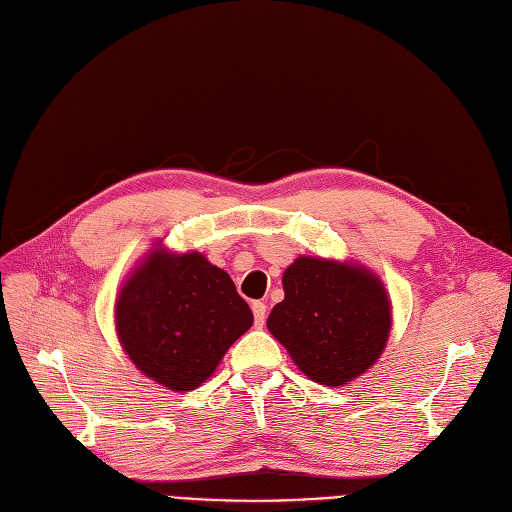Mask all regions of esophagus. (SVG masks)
Instances as JSON below:
<instances>
[{
  "label": "esophagus",
  "mask_w": 512,
  "mask_h": 512,
  "mask_svg": "<svg viewBox=\"0 0 512 512\" xmlns=\"http://www.w3.org/2000/svg\"><path fill=\"white\" fill-rule=\"evenodd\" d=\"M253 316H255V325L257 327H263V323H266V312H268V306L263 304V301H253Z\"/></svg>",
  "instance_id": "34e87169"
}]
</instances>
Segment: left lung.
<instances>
[{
  "label": "left lung",
  "mask_w": 512,
  "mask_h": 512,
  "mask_svg": "<svg viewBox=\"0 0 512 512\" xmlns=\"http://www.w3.org/2000/svg\"><path fill=\"white\" fill-rule=\"evenodd\" d=\"M282 287L268 329L310 380L344 386L375 365L392 325L380 278L356 263L297 257Z\"/></svg>",
  "instance_id": "left-lung-1"
}]
</instances>
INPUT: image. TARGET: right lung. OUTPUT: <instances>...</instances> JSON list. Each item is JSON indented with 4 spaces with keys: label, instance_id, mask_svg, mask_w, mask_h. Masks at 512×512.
Returning <instances> with one entry per match:
<instances>
[{
    "label": "right lung",
    "instance_id": "right-lung-1",
    "mask_svg": "<svg viewBox=\"0 0 512 512\" xmlns=\"http://www.w3.org/2000/svg\"><path fill=\"white\" fill-rule=\"evenodd\" d=\"M232 278L200 253L151 251L116 301L118 339L132 363L175 392L198 388L251 329Z\"/></svg>",
    "mask_w": 512,
    "mask_h": 512
}]
</instances>
